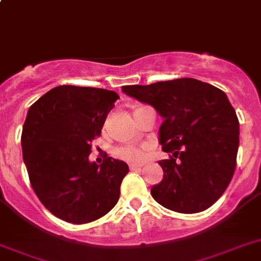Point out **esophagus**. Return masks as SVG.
Segmentation results:
<instances>
[{
  "instance_id": "1",
  "label": "esophagus",
  "mask_w": 261,
  "mask_h": 261,
  "mask_svg": "<svg viewBox=\"0 0 261 261\" xmlns=\"http://www.w3.org/2000/svg\"><path fill=\"white\" fill-rule=\"evenodd\" d=\"M142 166H143V164H137V163L130 164V170H141Z\"/></svg>"
}]
</instances>
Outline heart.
<instances>
[{"label": "heart", "mask_w": 261, "mask_h": 261, "mask_svg": "<svg viewBox=\"0 0 261 261\" xmlns=\"http://www.w3.org/2000/svg\"><path fill=\"white\" fill-rule=\"evenodd\" d=\"M114 155L118 159L126 162H141L144 158V152L141 148L134 147V146H122V147L115 148Z\"/></svg>", "instance_id": "1"}]
</instances>
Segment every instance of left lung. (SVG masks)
<instances>
[{"mask_svg":"<svg viewBox=\"0 0 261 261\" xmlns=\"http://www.w3.org/2000/svg\"><path fill=\"white\" fill-rule=\"evenodd\" d=\"M122 90L163 118L159 141L170 158L159 162L163 180L152 198L180 214L210 208L228 187L239 148V119L224 91L194 78Z\"/></svg>","mask_w":261,"mask_h":261,"instance_id":"obj_1","label":"left lung"}]
</instances>
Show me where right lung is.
Returning a JSON list of instances; mask_svg holds the SVG:
<instances>
[{
  "instance_id": "obj_1",
  "label": "right lung",
  "mask_w": 261,
  "mask_h": 261,
  "mask_svg": "<svg viewBox=\"0 0 261 261\" xmlns=\"http://www.w3.org/2000/svg\"><path fill=\"white\" fill-rule=\"evenodd\" d=\"M119 99L115 91L63 85L30 106L21 143L33 190L57 218L85 224L117 204L124 162L89 161L91 142L100 135L107 114Z\"/></svg>"
}]
</instances>
